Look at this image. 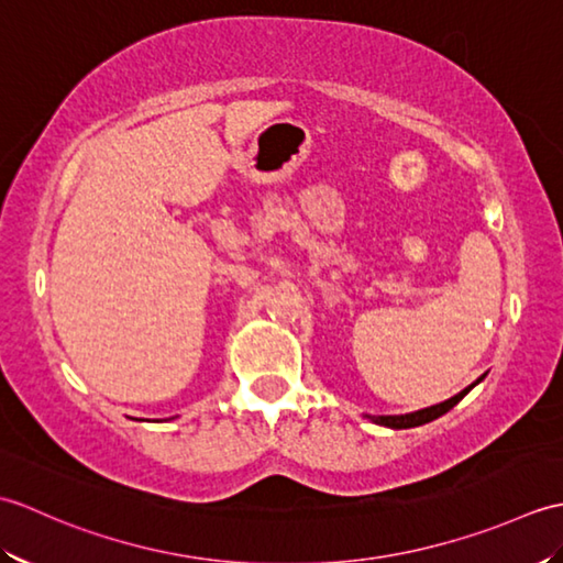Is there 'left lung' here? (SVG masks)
Wrapping results in <instances>:
<instances>
[{
	"instance_id": "left-lung-1",
	"label": "left lung",
	"mask_w": 563,
	"mask_h": 563,
	"mask_svg": "<svg viewBox=\"0 0 563 563\" xmlns=\"http://www.w3.org/2000/svg\"><path fill=\"white\" fill-rule=\"evenodd\" d=\"M482 382V377L474 382V385H479ZM472 385V387H474ZM472 387H466V389H462L460 394H454L452 399H448V401H442V404H435V406H428V409H421V411H413V413H404V416H369L373 418L375 423H379V426H387V428H416V426H423V423H430V421H435V418H440L442 413H448L454 404H460L462 401V397L466 391H470Z\"/></svg>"
}]
</instances>
